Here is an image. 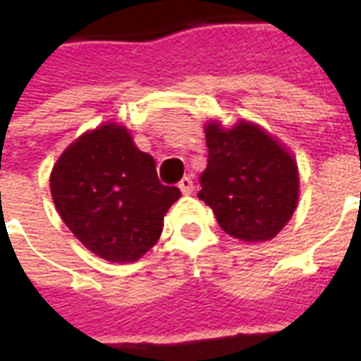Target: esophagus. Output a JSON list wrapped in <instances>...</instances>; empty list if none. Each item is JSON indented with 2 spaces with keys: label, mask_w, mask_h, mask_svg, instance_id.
I'll return each instance as SVG.
<instances>
[{
  "label": "esophagus",
  "mask_w": 361,
  "mask_h": 361,
  "mask_svg": "<svg viewBox=\"0 0 361 361\" xmlns=\"http://www.w3.org/2000/svg\"><path fill=\"white\" fill-rule=\"evenodd\" d=\"M178 185H180L181 193H185V195H189V193H193V188H195V185H193V180H191L189 176H185V178H183V180H181L180 183H178Z\"/></svg>",
  "instance_id": "34e87169"
}]
</instances>
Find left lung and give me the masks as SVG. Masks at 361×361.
Here are the masks:
<instances>
[{
    "label": "left lung",
    "instance_id": "1",
    "mask_svg": "<svg viewBox=\"0 0 361 361\" xmlns=\"http://www.w3.org/2000/svg\"><path fill=\"white\" fill-rule=\"evenodd\" d=\"M209 162L197 197L209 204L219 226L242 242H269L292 219L300 176L292 154L250 121L224 129L204 127Z\"/></svg>",
    "mask_w": 361,
    "mask_h": 361
}]
</instances>
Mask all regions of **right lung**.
Wrapping results in <instances>:
<instances>
[{
    "mask_svg": "<svg viewBox=\"0 0 361 361\" xmlns=\"http://www.w3.org/2000/svg\"><path fill=\"white\" fill-rule=\"evenodd\" d=\"M59 216L79 242L111 263H133L158 242L180 189L162 185L154 158L116 123L81 135L50 176Z\"/></svg>",
    "mask_w": 361,
    "mask_h": 361,
    "instance_id": "right-lung-1",
    "label": "right lung"
}]
</instances>
